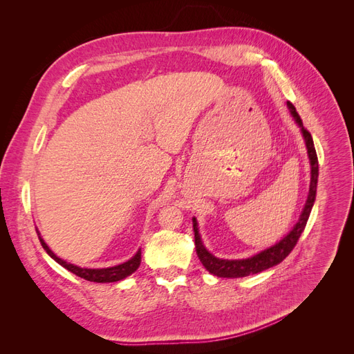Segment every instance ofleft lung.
Here are the masks:
<instances>
[{"instance_id":"obj_1","label":"left lung","mask_w":354,"mask_h":354,"mask_svg":"<svg viewBox=\"0 0 354 354\" xmlns=\"http://www.w3.org/2000/svg\"><path fill=\"white\" fill-rule=\"evenodd\" d=\"M288 108H289V112H291V115L294 116L295 122L299 125V128H301V133L306 140L310 165H312V178H310V190H308V196L306 201L304 209L301 212V216H299V220L297 221L294 229L289 232L281 242H277L276 245L270 246V248H267L245 260H221V259H217V257H214L211 252H208L205 246L202 245L199 230H198V221L195 217L192 218L194 220L195 245H196V254L199 257V260L209 273L216 274L218 277H245V276L255 274V273L270 269V267L283 261L289 255V252L294 250V246L297 245L299 236H301L310 212H312L313 203L316 199V187H317V177H319V162H317L316 149L313 145L312 134H310L303 127L301 118H299V115L297 113L294 104L291 102H288Z\"/></svg>"}]
</instances>
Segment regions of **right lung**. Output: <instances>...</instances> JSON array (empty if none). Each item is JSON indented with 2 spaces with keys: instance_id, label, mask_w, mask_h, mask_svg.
<instances>
[{
  "instance_id": "add662e5",
  "label": "right lung",
  "mask_w": 354,
  "mask_h": 354,
  "mask_svg": "<svg viewBox=\"0 0 354 354\" xmlns=\"http://www.w3.org/2000/svg\"><path fill=\"white\" fill-rule=\"evenodd\" d=\"M38 238H39V242L42 245V248L47 251V254L51 257V259H55L60 266L65 267V269H68L73 274H77V276L82 277V279L90 281V282L106 283V282L122 281V279H125L127 276L133 274L138 269V266H140V261H142V251L138 250L137 254L133 257V259H130V260L122 263V264L108 267V269H82V267L73 266L71 263H66L65 260L59 259V257L48 248L47 243L44 242V239H42L41 236H38Z\"/></svg>"
}]
</instances>
